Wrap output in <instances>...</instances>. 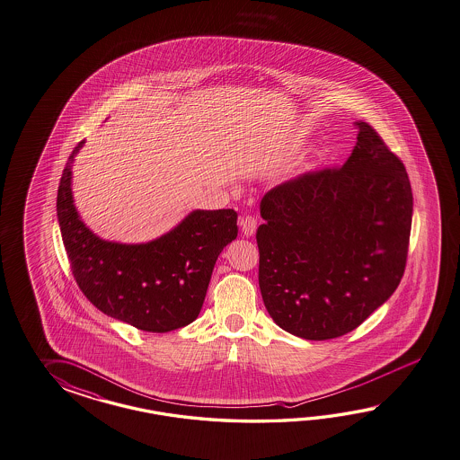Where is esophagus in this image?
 <instances>
[{"mask_svg": "<svg viewBox=\"0 0 460 460\" xmlns=\"http://www.w3.org/2000/svg\"><path fill=\"white\" fill-rule=\"evenodd\" d=\"M241 229H243V233L244 235H252L256 233V229H258V219L254 217V216H243L241 217Z\"/></svg>", "mask_w": 460, "mask_h": 460, "instance_id": "1", "label": "esophagus"}]
</instances>
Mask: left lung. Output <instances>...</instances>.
<instances>
[{
    "mask_svg": "<svg viewBox=\"0 0 460 460\" xmlns=\"http://www.w3.org/2000/svg\"><path fill=\"white\" fill-rule=\"evenodd\" d=\"M341 168L286 181L264 194L259 288L274 323L294 336H344L402 279L412 190L402 161L369 123Z\"/></svg>",
    "mask_w": 460,
    "mask_h": 460,
    "instance_id": "left-lung-1",
    "label": "left lung"
}]
</instances>
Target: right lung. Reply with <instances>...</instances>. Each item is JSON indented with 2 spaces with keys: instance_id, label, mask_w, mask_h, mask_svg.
<instances>
[{
  "instance_id": "obj_1",
  "label": "right lung",
  "mask_w": 460,
  "mask_h": 460,
  "mask_svg": "<svg viewBox=\"0 0 460 460\" xmlns=\"http://www.w3.org/2000/svg\"><path fill=\"white\" fill-rule=\"evenodd\" d=\"M67 157L57 211L69 268L81 292L102 313L147 332H169L201 313L216 259L237 235L234 209L192 211L168 234L146 244L102 241L79 219Z\"/></svg>"
}]
</instances>
